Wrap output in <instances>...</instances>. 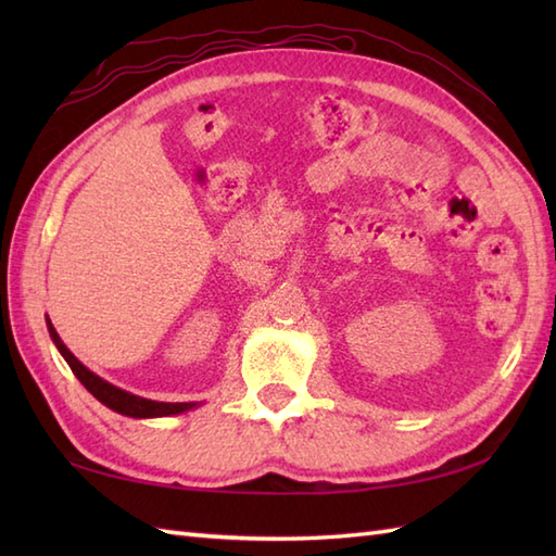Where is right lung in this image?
<instances>
[{"label": "right lung", "instance_id": "add662e5", "mask_svg": "<svg viewBox=\"0 0 556 556\" xmlns=\"http://www.w3.org/2000/svg\"><path fill=\"white\" fill-rule=\"evenodd\" d=\"M47 327H50V337L56 344L59 353H62L64 361L68 363V368L74 370V375L80 380V384L88 389V392L96 396L98 401H102L104 406L122 413V416H131V418H160V416H174V413H184L188 408H193L195 404H164V401H150L143 396H136V394H128L124 389L114 387L110 382H104L102 377H98L96 372H90L86 365H83L74 353H71L64 341L59 339L56 329L52 327L50 317H47Z\"/></svg>", "mask_w": 556, "mask_h": 556}]
</instances>
